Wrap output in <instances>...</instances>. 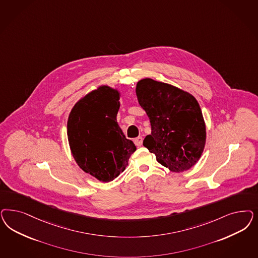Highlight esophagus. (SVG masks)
<instances>
[{
    "label": "esophagus",
    "mask_w": 258,
    "mask_h": 258,
    "mask_svg": "<svg viewBox=\"0 0 258 258\" xmlns=\"http://www.w3.org/2000/svg\"><path fill=\"white\" fill-rule=\"evenodd\" d=\"M142 141H143V140H142V137H138V138H136V139L134 140V142H135V144H136L137 146L140 147V146H142Z\"/></svg>",
    "instance_id": "1"
}]
</instances>
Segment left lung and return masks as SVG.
Masks as SVG:
<instances>
[{"instance_id":"left-lung-1","label":"left lung","mask_w":258,"mask_h":258,"mask_svg":"<svg viewBox=\"0 0 258 258\" xmlns=\"http://www.w3.org/2000/svg\"><path fill=\"white\" fill-rule=\"evenodd\" d=\"M136 94L151 123L143 145L170 171L189 170L200 159L206 142V126L198 100L168 83L143 79Z\"/></svg>"}]
</instances>
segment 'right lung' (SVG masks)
Here are the masks:
<instances>
[{
	"label": "right lung",
	"instance_id": "1",
	"mask_svg": "<svg viewBox=\"0 0 258 258\" xmlns=\"http://www.w3.org/2000/svg\"><path fill=\"white\" fill-rule=\"evenodd\" d=\"M119 92L100 86L79 100L67 121V137L77 164L85 173L109 182L122 173L136 151L116 122Z\"/></svg>",
	"mask_w": 258,
	"mask_h": 258
}]
</instances>
